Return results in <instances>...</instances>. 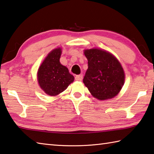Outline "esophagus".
Wrapping results in <instances>:
<instances>
[{
    "label": "esophagus",
    "instance_id": "1",
    "mask_svg": "<svg viewBox=\"0 0 154 154\" xmlns=\"http://www.w3.org/2000/svg\"><path fill=\"white\" fill-rule=\"evenodd\" d=\"M75 80L76 81H82V75H77V76H75Z\"/></svg>",
    "mask_w": 154,
    "mask_h": 154
}]
</instances>
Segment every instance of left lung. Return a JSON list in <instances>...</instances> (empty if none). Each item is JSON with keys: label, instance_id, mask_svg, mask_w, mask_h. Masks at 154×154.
I'll list each match as a JSON object with an SVG mask.
<instances>
[{"label": "left lung", "instance_id": "left-lung-1", "mask_svg": "<svg viewBox=\"0 0 154 154\" xmlns=\"http://www.w3.org/2000/svg\"><path fill=\"white\" fill-rule=\"evenodd\" d=\"M88 70L83 82L94 98L100 100L113 98L123 86L125 74L118 60L104 50H84Z\"/></svg>", "mask_w": 154, "mask_h": 154}]
</instances>
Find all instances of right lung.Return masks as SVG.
Instances as JSON below:
<instances>
[{
    "label": "right lung",
    "mask_w": 154,
    "mask_h": 154,
    "mask_svg": "<svg viewBox=\"0 0 154 154\" xmlns=\"http://www.w3.org/2000/svg\"><path fill=\"white\" fill-rule=\"evenodd\" d=\"M61 54L60 48L52 51L44 60L37 73L40 87L46 94L52 96L63 92L74 80L68 69L60 62Z\"/></svg>",
    "instance_id": "add662e5"
}]
</instances>
